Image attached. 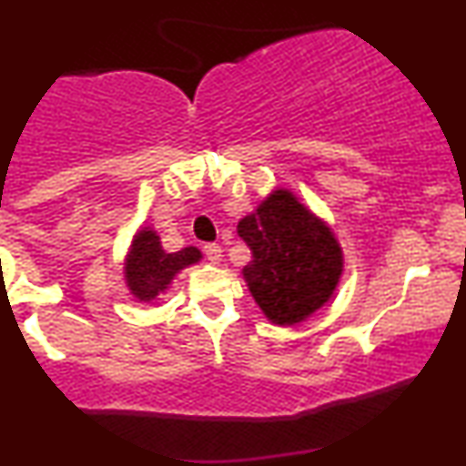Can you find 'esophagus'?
<instances>
[{
	"mask_svg": "<svg viewBox=\"0 0 466 466\" xmlns=\"http://www.w3.org/2000/svg\"><path fill=\"white\" fill-rule=\"evenodd\" d=\"M203 254H206V258L210 260V263H218L223 256V249L218 248L217 243H206L203 245Z\"/></svg>",
	"mask_w": 466,
	"mask_h": 466,
	"instance_id": "obj_1",
	"label": "esophagus"
}]
</instances>
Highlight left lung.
Returning a JSON list of instances; mask_svg holds the SVG:
<instances>
[{
	"mask_svg": "<svg viewBox=\"0 0 466 466\" xmlns=\"http://www.w3.org/2000/svg\"><path fill=\"white\" fill-rule=\"evenodd\" d=\"M238 237L251 251L243 276L271 322H302L335 291L339 245L291 192L276 190L254 215L240 218Z\"/></svg>",
	"mask_w": 466,
	"mask_h": 466,
	"instance_id": "obj_1",
	"label": "left lung"
}]
</instances>
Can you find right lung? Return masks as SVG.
<instances>
[{
    "instance_id": "obj_1",
    "label": "right lung",
    "mask_w": 466,
    "mask_h": 466,
    "mask_svg": "<svg viewBox=\"0 0 466 466\" xmlns=\"http://www.w3.org/2000/svg\"><path fill=\"white\" fill-rule=\"evenodd\" d=\"M201 258L197 248H184L175 254H166L159 237L153 229H142L133 240V249L127 260V282L137 300L151 302L168 287L179 269Z\"/></svg>"
}]
</instances>
